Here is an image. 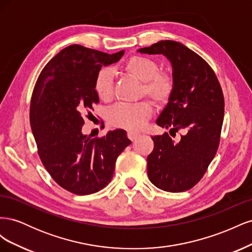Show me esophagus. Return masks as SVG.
I'll use <instances>...</instances> for the list:
<instances>
[{
    "instance_id": "34e87169",
    "label": "esophagus",
    "mask_w": 252,
    "mask_h": 252,
    "mask_svg": "<svg viewBox=\"0 0 252 252\" xmlns=\"http://www.w3.org/2000/svg\"><path fill=\"white\" fill-rule=\"evenodd\" d=\"M127 135H128V138L130 139L131 141H134L136 138H138V136L140 135V133H138V132H133V131H128L127 132Z\"/></svg>"
}]
</instances>
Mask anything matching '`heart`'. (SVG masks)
I'll list each match as a JSON object with an SVG mask.
<instances>
[{
  "mask_svg": "<svg viewBox=\"0 0 252 252\" xmlns=\"http://www.w3.org/2000/svg\"><path fill=\"white\" fill-rule=\"evenodd\" d=\"M123 70L143 82V94L158 105L166 104L173 93L174 82L170 74L159 72L155 60L143 56H133L123 65ZM94 89L100 100L110 101L113 96V75L108 68L98 71L94 81ZM151 105L142 101L134 104H118L108 110L109 123L127 130H139L150 119Z\"/></svg>",
  "mask_w": 252,
  "mask_h": 252,
  "instance_id": "heart-1",
  "label": "heart"
}]
</instances>
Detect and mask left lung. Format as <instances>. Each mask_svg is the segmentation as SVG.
Instances as JSON below:
<instances>
[{"label": "left lung", "instance_id": "left-lung-1", "mask_svg": "<svg viewBox=\"0 0 252 252\" xmlns=\"http://www.w3.org/2000/svg\"><path fill=\"white\" fill-rule=\"evenodd\" d=\"M138 51L163 55L170 62L173 93L156 123L170 134L182 132L178 141L167 132L152 136L148 178L165 191H185L202 179L217 154L224 120L222 88L210 66L179 42L159 41Z\"/></svg>", "mask_w": 252, "mask_h": 252}]
</instances>
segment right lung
<instances>
[{
	"instance_id": "1",
	"label": "right lung",
	"mask_w": 252,
	"mask_h": 252,
	"mask_svg": "<svg viewBox=\"0 0 252 252\" xmlns=\"http://www.w3.org/2000/svg\"><path fill=\"white\" fill-rule=\"evenodd\" d=\"M123 56L124 50L108 55L70 45L49 61L35 83L30 125L37 152L51 178L74 194H91L107 186L118 157L131 143L123 129L100 139L82 133L84 117L100 102L96 74Z\"/></svg>"
}]
</instances>
